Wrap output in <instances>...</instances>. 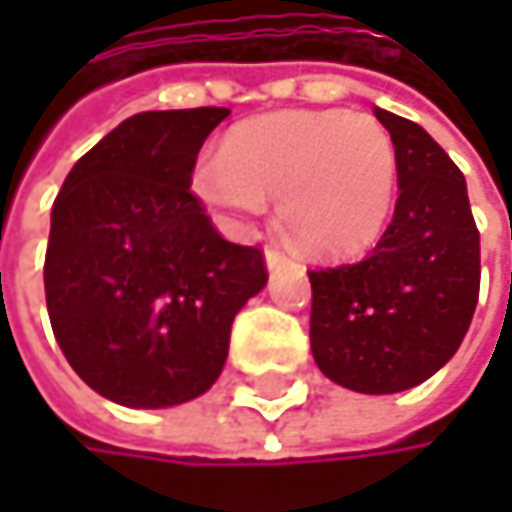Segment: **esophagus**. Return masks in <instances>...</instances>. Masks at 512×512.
Segmentation results:
<instances>
[{"label": "esophagus", "instance_id": "obj_1", "mask_svg": "<svg viewBox=\"0 0 512 512\" xmlns=\"http://www.w3.org/2000/svg\"><path fill=\"white\" fill-rule=\"evenodd\" d=\"M287 263H290V260H287L284 252H278L275 246L266 249V266H269V269H281V266H287Z\"/></svg>", "mask_w": 512, "mask_h": 512}]
</instances>
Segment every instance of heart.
Returning a JSON list of instances; mask_svg holds the SVG:
<instances>
[{
	"instance_id": "1",
	"label": "heart",
	"mask_w": 512,
	"mask_h": 512,
	"mask_svg": "<svg viewBox=\"0 0 512 512\" xmlns=\"http://www.w3.org/2000/svg\"><path fill=\"white\" fill-rule=\"evenodd\" d=\"M198 195L240 222L278 198L287 231L314 255L370 246L394 207L397 151L388 130L344 109L281 112L228 133L195 177Z\"/></svg>"
}]
</instances>
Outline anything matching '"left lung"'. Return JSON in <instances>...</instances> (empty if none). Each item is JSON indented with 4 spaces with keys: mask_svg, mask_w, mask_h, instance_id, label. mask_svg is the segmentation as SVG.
I'll use <instances>...</instances> for the list:
<instances>
[{
    "mask_svg": "<svg viewBox=\"0 0 512 512\" xmlns=\"http://www.w3.org/2000/svg\"><path fill=\"white\" fill-rule=\"evenodd\" d=\"M397 151L394 216L370 255L311 269V353L338 385L394 394L460 350L480 293L465 177L424 127L376 109Z\"/></svg>",
    "mask_w": 512,
    "mask_h": 512,
    "instance_id": "8db88e82",
    "label": "left lung"
}]
</instances>
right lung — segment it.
<instances>
[{
    "label": "right lung",
    "mask_w": 512,
    "mask_h": 512,
    "mask_svg": "<svg viewBox=\"0 0 512 512\" xmlns=\"http://www.w3.org/2000/svg\"><path fill=\"white\" fill-rule=\"evenodd\" d=\"M228 109L139 112L82 156L52 204L44 287L70 367L106 400L165 409L222 373L231 323L266 284L189 189Z\"/></svg>",
    "instance_id": "add662e5"
}]
</instances>
